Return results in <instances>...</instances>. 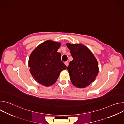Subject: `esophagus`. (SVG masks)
<instances>
[{"label": "esophagus", "instance_id": "34e87169", "mask_svg": "<svg viewBox=\"0 0 124 124\" xmlns=\"http://www.w3.org/2000/svg\"><path fill=\"white\" fill-rule=\"evenodd\" d=\"M65 64L66 65L67 67H68V65H69V62H68V61H66V62H65Z\"/></svg>", "mask_w": 124, "mask_h": 124}]
</instances>
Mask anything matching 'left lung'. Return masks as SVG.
Wrapping results in <instances>:
<instances>
[{"instance_id":"left-lung-1","label":"left lung","mask_w":124,"mask_h":124,"mask_svg":"<svg viewBox=\"0 0 124 124\" xmlns=\"http://www.w3.org/2000/svg\"><path fill=\"white\" fill-rule=\"evenodd\" d=\"M73 60L67 68L72 84L83 88L94 81L99 73L98 61L91 50L85 46L66 43Z\"/></svg>"}]
</instances>
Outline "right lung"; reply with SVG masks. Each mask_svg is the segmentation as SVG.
<instances>
[{
	"mask_svg": "<svg viewBox=\"0 0 124 124\" xmlns=\"http://www.w3.org/2000/svg\"><path fill=\"white\" fill-rule=\"evenodd\" d=\"M61 43L47 40L38 46L31 52L28 60L30 72L40 84L49 86L55 83L61 71L67 69L57 52Z\"/></svg>",
	"mask_w": 124,
	"mask_h": 124,
	"instance_id": "right-lung-1",
	"label": "right lung"
}]
</instances>
